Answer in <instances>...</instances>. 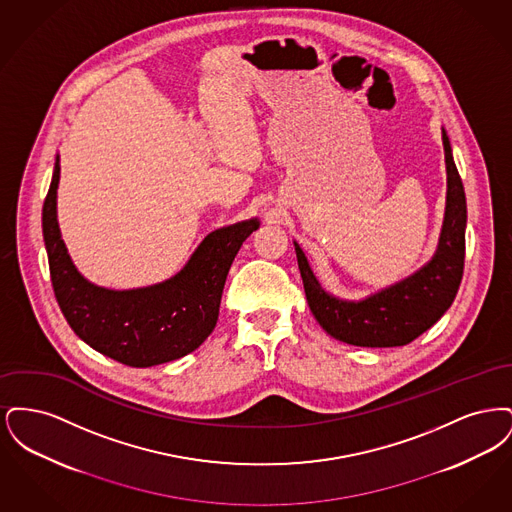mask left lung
<instances>
[{
  "label": "left lung",
  "instance_id": "obj_1",
  "mask_svg": "<svg viewBox=\"0 0 512 512\" xmlns=\"http://www.w3.org/2000/svg\"><path fill=\"white\" fill-rule=\"evenodd\" d=\"M447 203L438 249L430 263L409 278L363 301H343L324 292L303 249L295 245L307 303L318 324L336 340L359 347H399L432 328L451 307L463 280L466 197L443 130Z\"/></svg>",
  "mask_w": 512,
  "mask_h": 512
}]
</instances>
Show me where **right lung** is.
<instances>
[{"mask_svg": "<svg viewBox=\"0 0 512 512\" xmlns=\"http://www.w3.org/2000/svg\"><path fill=\"white\" fill-rule=\"evenodd\" d=\"M59 155L42 209L55 299L74 334L122 365L146 368L195 351L219 320L220 297L236 253L259 219L211 232L178 274L136 288L107 290L88 282L73 265L57 224Z\"/></svg>", "mask_w": 512, "mask_h": 512, "instance_id": "add662e5", "label": "right lung"}]
</instances>
